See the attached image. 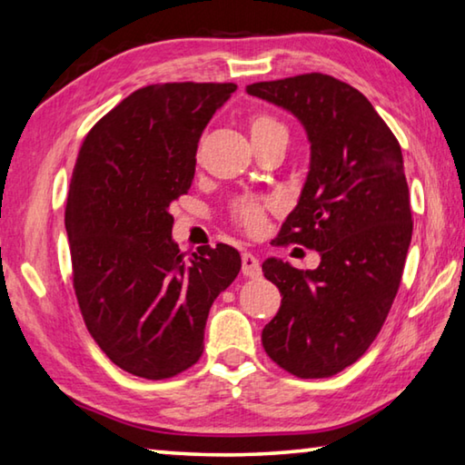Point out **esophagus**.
<instances>
[{
	"label": "esophagus",
	"instance_id": "1",
	"mask_svg": "<svg viewBox=\"0 0 465 465\" xmlns=\"http://www.w3.org/2000/svg\"><path fill=\"white\" fill-rule=\"evenodd\" d=\"M242 272L250 279L261 277V274H262L261 261H258L254 254H250V252H243V254H242Z\"/></svg>",
	"mask_w": 465,
	"mask_h": 465
}]
</instances>
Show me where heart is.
I'll return each instance as SVG.
<instances>
[{"instance_id": "1", "label": "heart", "mask_w": 465, "mask_h": 465, "mask_svg": "<svg viewBox=\"0 0 465 465\" xmlns=\"http://www.w3.org/2000/svg\"><path fill=\"white\" fill-rule=\"evenodd\" d=\"M250 137L252 143H264L271 139H287V129L272 119L271 114H254L250 119ZM271 203L256 201V199H242L235 203L233 219L238 222L248 233H258L266 223Z\"/></svg>"}]
</instances>
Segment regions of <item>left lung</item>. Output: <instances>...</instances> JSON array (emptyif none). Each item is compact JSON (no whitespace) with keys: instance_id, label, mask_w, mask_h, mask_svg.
Listing matches in <instances>:
<instances>
[{"instance_id":"1","label":"left lung","mask_w":465,"mask_h":465,"mask_svg":"<svg viewBox=\"0 0 465 465\" xmlns=\"http://www.w3.org/2000/svg\"><path fill=\"white\" fill-rule=\"evenodd\" d=\"M250 96L285 108L310 141V172L277 243L320 252L299 271L262 262L281 308L262 330L274 363L303 380L355 363L388 318L412 240L402 149L363 94L324 74L246 85Z\"/></svg>"}]
</instances>
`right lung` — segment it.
<instances>
[{
    "mask_svg": "<svg viewBox=\"0 0 465 465\" xmlns=\"http://www.w3.org/2000/svg\"><path fill=\"white\" fill-rule=\"evenodd\" d=\"M235 88L145 85L94 124L77 153L65 209L77 303L106 357L145 380L201 359L211 305L242 269L227 243L184 261L170 213L193 184L204 127Z\"/></svg>",
    "mask_w": 465,
    "mask_h": 465,
    "instance_id": "right-lung-1",
    "label": "right lung"
}]
</instances>
